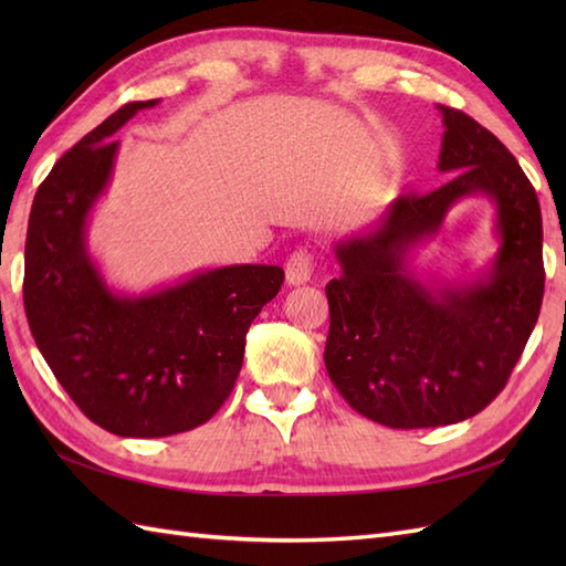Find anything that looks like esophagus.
Returning a JSON list of instances; mask_svg holds the SVG:
<instances>
[{"label":"esophagus","mask_w":566,"mask_h":566,"mask_svg":"<svg viewBox=\"0 0 566 566\" xmlns=\"http://www.w3.org/2000/svg\"><path fill=\"white\" fill-rule=\"evenodd\" d=\"M311 274H314V252L306 248L294 250L290 260H286V284H306L311 280Z\"/></svg>","instance_id":"esophagus-1"}]
</instances>
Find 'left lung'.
I'll return each mask as SVG.
<instances>
[{
	"mask_svg": "<svg viewBox=\"0 0 566 566\" xmlns=\"http://www.w3.org/2000/svg\"><path fill=\"white\" fill-rule=\"evenodd\" d=\"M438 109V170L450 172V182L396 197L367 233L338 240L340 276L326 284L328 377L357 413L389 428L450 426L494 401L545 292L543 213L531 179L472 116ZM467 196L495 203L500 252L474 281L432 287L407 255Z\"/></svg>",
	"mask_w": 566,
	"mask_h": 566,
	"instance_id": "left-lung-1",
	"label": "left lung"
}]
</instances>
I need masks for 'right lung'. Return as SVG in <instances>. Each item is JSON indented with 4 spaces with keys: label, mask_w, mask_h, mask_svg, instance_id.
I'll return each mask as SVG.
<instances>
[{
    "label": "right lung",
    "mask_w": 566,
    "mask_h": 566,
    "mask_svg": "<svg viewBox=\"0 0 566 566\" xmlns=\"http://www.w3.org/2000/svg\"><path fill=\"white\" fill-rule=\"evenodd\" d=\"M158 102L124 104L75 143L35 191L27 233L33 340L80 411L122 438L207 423L235 387L250 323L284 282L276 264H231L140 296L106 284L87 219L112 179L114 134Z\"/></svg>",
    "instance_id": "right-lung-1"
}]
</instances>
